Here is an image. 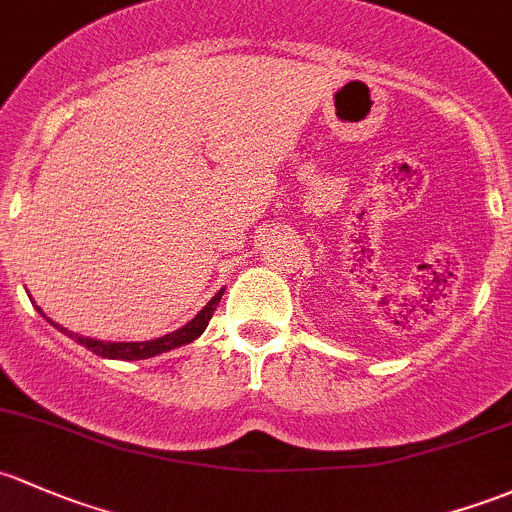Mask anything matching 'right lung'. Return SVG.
<instances>
[{
    "label": "right lung",
    "mask_w": 512,
    "mask_h": 512,
    "mask_svg": "<svg viewBox=\"0 0 512 512\" xmlns=\"http://www.w3.org/2000/svg\"><path fill=\"white\" fill-rule=\"evenodd\" d=\"M223 292H225V289H220V292L215 294V297L208 301V304L203 306V309L198 311V314L193 316V319L188 321L186 326L176 328V331L166 333V336L152 338V341H98V338L78 336V333H71L68 328L53 324V321L48 319L46 314H43L41 306H36V301H31V304L39 309V314L48 321V324H53L58 328V331L66 333V336L75 338L80 346H85L88 351L100 355V358H107V360H147V358H154V355H159V353H169V351H174V348H181V346H186V343L196 341V338L201 336L203 331H206V326H208V321H211L215 306H218L220 299H223Z\"/></svg>",
    "instance_id": "right-lung-1"
}]
</instances>
